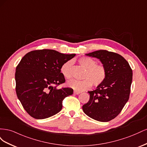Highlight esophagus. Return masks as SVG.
<instances>
[{
    "label": "esophagus",
    "instance_id": "obj_1",
    "mask_svg": "<svg viewBox=\"0 0 147 147\" xmlns=\"http://www.w3.org/2000/svg\"><path fill=\"white\" fill-rule=\"evenodd\" d=\"M74 93L75 94H77V95H78V94H80L81 92L77 91H74Z\"/></svg>",
    "mask_w": 147,
    "mask_h": 147
}]
</instances>
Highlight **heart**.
<instances>
[{
    "label": "heart",
    "mask_w": 147,
    "mask_h": 147,
    "mask_svg": "<svg viewBox=\"0 0 147 147\" xmlns=\"http://www.w3.org/2000/svg\"><path fill=\"white\" fill-rule=\"evenodd\" d=\"M78 63L86 69L82 80H71L67 82V86L77 91H82L90 88L92 84L97 86L104 81L106 77V69L102 64H96V61L89 57H82L78 59ZM72 61H68L61 67V72L67 79L72 77Z\"/></svg>",
    "instance_id": "1"
}]
</instances>
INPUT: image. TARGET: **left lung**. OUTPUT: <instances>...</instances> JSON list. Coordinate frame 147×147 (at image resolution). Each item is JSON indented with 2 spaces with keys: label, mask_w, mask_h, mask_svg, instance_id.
<instances>
[{
  "label": "left lung",
  "mask_w": 147,
  "mask_h": 147,
  "mask_svg": "<svg viewBox=\"0 0 147 147\" xmlns=\"http://www.w3.org/2000/svg\"><path fill=\"white\" fill-rule=\"evenodd\" d=\"M85 55L99 59L107 74L95 90L88 92L90 100L83 105V110L97 121H109L118 116L129 98L132 69L127 61L117 53L97 50Z\"/></svg>",
  "instance_id": "left-lung-1"
}]
</instances>
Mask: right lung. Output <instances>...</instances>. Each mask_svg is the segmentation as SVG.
Masks as SVG:
<instances>
[{
    "mask_svg": "<svg viewBox=\"0 0 147 147\" xmlns=\"http://www.w3.org/2000/svg\"><path fill=\"white\" fill-rule=\"evenodd\" d=\"M75 54L65 55L53 50L27 53L16 68V92L24 110L35 119H45L59 113L63 100L72 95L70 88L57 89L65 82L61 67Z\"/></svg>",
    "mask_w": 147,
    "mask_h": 147,
    "instance_id": "right-lung-1",
    "label": "right lung"
}]
</instances>
